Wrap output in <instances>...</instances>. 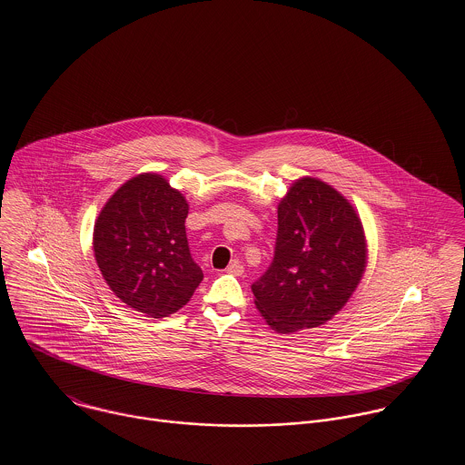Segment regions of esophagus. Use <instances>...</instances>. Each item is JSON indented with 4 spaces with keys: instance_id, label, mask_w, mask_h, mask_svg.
<instances>
[{
    "instance_id": "obj_1",
    "label": "esophagus",
    "mask_w": 465,
    "mask_h": 465,
    "mask_svg": "<svg viewBox=\"0 0 465 465\" xmlns=\"http://www.w3.org/2000/svg\"><path fill=\"white\" fill-rule=\"evenodd\" d=\"M226 272H228V273H232V275H235V277H241L243 273V266L241 265L239 262H233L232 265H228Z\"/></svg>"
}]
</instances>
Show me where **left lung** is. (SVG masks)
<instances>
[{"instance_id":"1","label":"left lung","mask_w":465,"mask_h":465,"mask_svg":"<svg viewBox=\"0 0 465 465\" xmlns=\"http://www.w3.org/2000/svg\"><path fill=\"white\" fill-rule=\"evenodd\" d=\"M277 218L273 262L251 286L254 305L273 331L319 328L347 305L364 275V226L349 200L310 176L289 186Z\"/></svg>"}]
</instances>
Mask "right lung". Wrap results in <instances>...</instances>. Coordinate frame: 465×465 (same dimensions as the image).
<instances>
[{
	"label": "right lung",
	"instance_id": "obj_1",
	"mask_svg": "<svg viewBox=\"0 0 465 465\" xmlns=\"http://www.w3.org/2000/svg\"><path fill=\"white\" fill-rule=\"evenodd\" d=\"M188 202L156 173L125 181L94 224V256L111 291L148 317L183 309L203 273L192 260Z\"/></svg>",
	"mask_w": 465,
	"mask_h": 465
}]
</instances>
